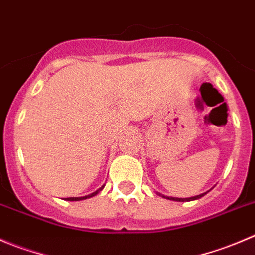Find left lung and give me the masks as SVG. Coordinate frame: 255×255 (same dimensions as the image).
<instances>
[{
  "label": "left lung",
  "instance_id": "1",
  "mask_svg": "<svg viewBox=\"0 0 255 255\" xmlns=\"http://www.w3.org/2000/svg\"><path fill=\"white\" fill-rule=\"evenodd\" d=\"M207 192H210V191H207ZM207 192H205V193H201V195H197V196H195V197H188V198H178V197H167V196H163V195H161V193H157V195L162 196V197L167 198V200L177 201V202H188V201H195V200H198V198L203 197V196H205V195H206V193H207Z\"/></svg>",
  "mask_w": 255,
  "mask_h": 255
}]
</instances>
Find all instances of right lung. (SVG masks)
I'll use <instances>...</instances> for the list:
<instances>
[{
    "instance_id": "1",
    "label": "right lung",
    "mask_w": 255,
    "mask_h": 255,
    "mask_svg": "<svg viewBox=\"0 0 255 255\" xmlns=\"http://www.w3.org/2000/svg\"><path fill=\"white\" fill-rule=\"evenodd\" d=\"M103 188H104V186H102V187H100L99 190L95 191V192H93V193H90V195H88V196H83V197H68V198H65V200H67V201H82V200H87V198H90V197H93V196L98 195V192H99V191H102Z\"/></svg>"
}]
</instances>
